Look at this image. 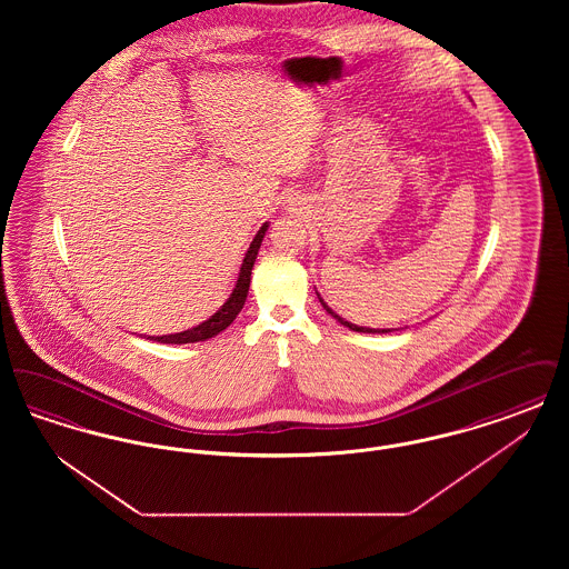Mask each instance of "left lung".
I'll return each instance as SVG.
<instances>
[{
    "label": "left lung",
    "instance_id": "8db88e82",
    "mask_svg": "<svg viewBox=\"0 0 569 569\" xmlns=\"http://www.w3.org/2000/svg\"><path fill=\"white\" fill-rule=\"evenodd\" d=\"M318 298H320V302H322V307H325L326 313H328V316H332V318H335V320H337L339 325H343L346 326V328H350V330H356V332H390L388 328H365V326L352 325V322L343 320L341 316H337V313H335V311H332V309H330V307L326 305L325 300H322V297H320V295H318Z\"/></svg>",
    "mask_w": 569,
    "mask_h": 569
}]
</instances>
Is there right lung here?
<instances>
[{"mask_svg":"<svg viewBox=\"0 0 569 569\" xmlns=\"http://www.w3.org/2000/svg\"><path fill=\"white\" fill-rule=\"evenodd\" d=\"M267 230H269V223H262V228L256 232L253 241H251L247 253H244L243 264H241V271H239V279H237V283H234V290H232L230 298L217 309V313H213L209 320H204L202 325L188 328V330H183V332L162 335V337H149V339L160 341V343L183 346V343L207 341V339L216 337L221 330H226L228 326L232 325L234 318H237V316L241 313V309H243L244 298H247V292H249V281H251V269H253L258 249H260V244H262V239H264Z\"/></svg>","mask_w":569,"mask_h":569,"instance_id":"right-lung-1","label":"right lung"}]
</instances>
